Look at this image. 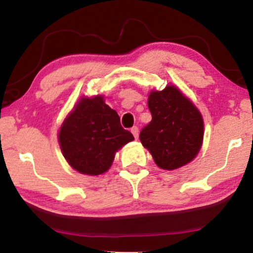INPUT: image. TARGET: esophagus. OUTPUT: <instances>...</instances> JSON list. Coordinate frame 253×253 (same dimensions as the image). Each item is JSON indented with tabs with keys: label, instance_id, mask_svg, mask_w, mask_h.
<instances>
[{
	"label": "esophagus",
	"instance_id": "obj_1",
	"mask_svg": "<svg viewBox=\"0 0 253 253\" xmlns=\"http://www.w3.org/2000/svg\"><path fill=\"white\" fill-rule=\"evenodd\" d=\"M131 132H132L133 137L138 139V134H139V129H138V126H132L131 127Z\"/></svg>",
	"mask_w": 253,
	"mask_h": 253
}]
</instances>
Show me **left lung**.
Segmentation results:
<instances>
[{
  "label": "left lung",
  "mask_w": 253,
  "mask_h": 253,
  "mask_svg": "<svg viewBox=\"0 0 253 253\" xmlns=\"http://www.w3.org/2000/svg\"><path fill=\"white\" fill-rule=\"evenodd\" d=\"M152 121L140 131L141 144L159 167L177 169L196 158L202 147V114L174 85L148 95Z\"/></svg>",
  "instance_id": "left-lung-1"
}]
</instances>
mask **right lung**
I'll return each mask as SVG.
<instances>
[{
  "mask_svg": "<svg viewBox=\"0 0 253 253\" xmlns=\"http://www.w3.org/2000/svg\"><path fill=\"white\" fill-rule=\"evenodd\" d=\"M133 139L101 95L83 96L58 132V143L68 164L82 174L92 176L108 170L116 152Z\"/></svg>",
  "mask_w": 253,
  "mask_h": 253,
  "instance_id": "obj_1",
  "label": "right lung"
}]
</instances>
